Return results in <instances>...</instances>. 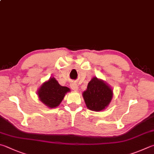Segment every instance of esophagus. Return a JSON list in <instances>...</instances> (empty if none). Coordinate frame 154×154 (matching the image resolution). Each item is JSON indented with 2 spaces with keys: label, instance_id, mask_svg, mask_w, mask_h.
Listing matches in <instances>:
<instances>
[{
  "label": "esophagus",
  "instance_id": "esophagus-1",
  "mask_svg": "<svg viewBox=\"0 0 154 154\" xmlns=\"http://www.w3.org/2000/svg\"><path fill=\"white\" fill-rule=\"evenodd\" d=\"M70 87H71V88L72 89V90L74 91L78 90V86L75 83H71V84H70Z\"/></svg>",
  "mask_w": 154,
  "mask_h": 154
}]
</instances>
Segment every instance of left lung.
Segmentation results:
<instances>
[{"label": "left lung", "mask_w": 154, "mask_h": 154, "mask_svg": "<svg viewBox=\"0 0 154 154\" xmlns=\"http://www.w3.org/2000/svg\"><path fill=\"white\" fill-rule=\"evenodd\" d=\"M82 96L89 110L99 112L104 110L110 104L113 97V91L104 81L94 77L88 83Z\"/></svg>", "instance_id": "obj_1"}]
</instances>
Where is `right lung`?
Instances as JSON below:
<instances>
[{
  "label": "right lung",
  "mask_w": 154,
  "mask_h": 154,
  "mask_svg": "<svg viewBox=\"0 0 154 154\" xmlns=\"http://www.w3.org/2000/svg\"><path fill=\"white\" fill-rule=\"evenodd\" d=\"M67 87L61 86L54 77H50L39 88L37 91L39 100L47 107L57 108L60 105L65 94L70 92Z\"/></svg>",
  "instance_id": "add662e5"
}]
</instances>
